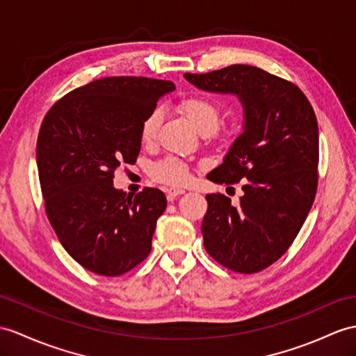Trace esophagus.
Segmentation results:
<instances>
[{
    "instance_id": "obj_1",
    "label": "esophagus",
    "mask_w": 356,
    "mask_h": 356,
    "mask_svg": "<svg viewBox=\"0 0 356 356\" xmlns=\"http://www.w3.org/2000/svg\"><path fill=\"white\" fill-rule=\"evenodd\" d=\"M183 193H186V190H184L183 187H169V188L166 190V195H168L169 201H173V199H175L177 196L183 195Z\"/></svg>"
}]
</instances>
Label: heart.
Returning a JSON list of instances; mask_svg holds the SVG:
<instances>
[{"label": "heart", "mask_w": 356, "mask_h": 356, "mask_svg": "<svg viewBox=\"0 0 356 356\" xmlns=\"http://www.w3.org/2000/svg\"><path fill=\"white\" fill-rule=\"evenodd\" d=\"M178 108L204 134H210L219 127L222 108L214 99L204 97V95H190V97L183 98L178 102ZM159 124V110H152L143 118L140 124V140L143 143H151L154 140L157 136ZM151 177L163 184L179 186L188 179L190 169L184 160L178 157H164L152 164Z\"/></svg>", "instance_id": "1"}]
</instances>
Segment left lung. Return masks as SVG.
I'll return each mask as SVG.
<instances>
[{
	"mask_svg": "<svg viewBox=\"0 0 356 356\" xmlns=\"http://www.w3.org/2000/svg\"><path fill=\"white\" fill-rule=\"evenodd\" d=\"M196 88L236 93L245 127L219 168L207 178L241 181L238 205L220 193L207 195L204 246L216 261L237 273H257L287 252L313 207L318 183L316 113L296 84L250 65L186 74Z\"/></svg>",
	"mask_w": 356,
	"mask_h": 356,
	"instance_id": "1",
	"label": "left lung"
}]
</instances>
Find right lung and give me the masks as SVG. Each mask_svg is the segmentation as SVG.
Instances as JSON below:
<instances>
[{"label": "right lung", "mask_w": 356, "mask_h": 356, "mask_svg": "<svg viewBox=\"0 0 356 356\" xmlns=\"http://www.w3.org/2000/svg\"><path fill=\"white\" fill-rule=\"evenodd\" d=\"M172 81L107 76L60 98L42 120L36 159L51 227L75 261L120 276L151 252L166 196L145 187L136 196L113 187L120 164L140 152V124Z\"/></svg>", "instance_id": "1"}]
</instances>
